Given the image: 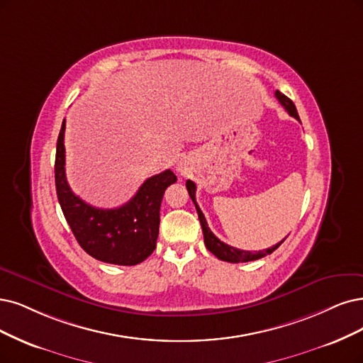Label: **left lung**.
Wrapping results in <instances>:
<instances>
[{
  "instance_id": "left-lung-1",
  "label": "left lung",
  "mask_w": 363,
  "mask_h": 363,
  "mask_svg": "<svg viewBox=\"0 0 363 363\" xmlns=\"http://www.w3.org/2000/svg\"><path fill=\"white\" fill-rule=\"evenodd\" d=\"M275 97L278 99V101L284 106V109L289 112L290 116H294L298 121L299 119V115H298V111H296V106H294V103L286 97L283 92H279L278 89L275 91ZM186 190H189V194L193 200V203L197 209V216H199V220H200V224H202V230H203V238H205V245L206 248L213 254V256L218 257L220 260L223 262H229V263H242V262H252V260H259L264 256H267V254H272L281 244L284 242V239L281 240V242L275 244L274 247L267 248V250H262V251H245V250H238L235 247H230L227 245L224 242H221V240L213 235L211 232V229L208 227V223H206V218L203 216V212L200 211L197 202H196V184L193 181H186Z\"/></svg>"
}]
</instances>
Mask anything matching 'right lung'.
Returning <instances> with one entry per match:
<instances>
[{"label": "right lung", "instance_id": "obj_1", "mask_svg": "<svg viewBox=\"0 0 363 363\" xmlns=\"http://www.w3.org/2000/svg\"><path fill=\"white\" fill-rule=\"evenodd\" d=\"M64 131L65 119L57 142L55 186L62 213L79 245L104 263H142L155 250L161 200L177 177L172 170H164L147 178L125 205L115 209L94 208L77 197L67 182Z\"/></svg>", "mask_w": 363, "mask_h": 363}]
</instances>
